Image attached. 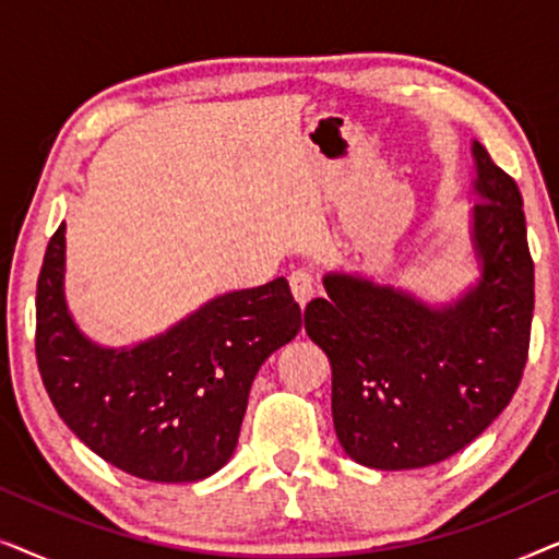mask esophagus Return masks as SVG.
<instances>
[{
  "label": "esophagus",
  "instance_id": "1",
  "mask_svg": "<svg viewBox=\"0 0 559 559\" xmlns=\"http://www.w3.org/2000/svg\"><path fill=\"white\" fill-rule=\"evenodd\" d=\"M289 289H293L295 300L300 305H308L310 297L318 293V285H316V277L308 270H297L289 274Z\"/></svg>",
  "mask_w": 559,
  "mask_h": 559
}]
</instances>
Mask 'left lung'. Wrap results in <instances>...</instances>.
Returning <instances> with one entry per match:
<instances>
[{"mask_svg": "<svg viewBox=\"0 0 559 559\" xmlns=\"http://www.w3.org/2000/svg\"><path fill=\"white\" fill-rule=\"evenodd\" d=\"M480 280L430 308L389 285L331 272L328 297L305 308V331L333 371V425L356 463L409 471L440 463L507 409L530 354L534 262L522 193L473 142Z\"/></svg>", "mask_w": 559, "mask_h": 559, "instance_id": "obj_1", "label": "left lung"}]
</instances>
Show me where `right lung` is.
I'll return each instance as SVG.
<instances>
[{
  "label": "right lung",
  "instance_id": "add662e5",
  "mask_svg": "<svg viewBox=\"0 0 559 559\" xmlns=\"http://www.w3.org/2000/svg\"><path fill=\"white\" fill-rule=\"evenodd\" d=\"M66 224L45 251L35 354L52 407L106 463L157 484L209 478L234 455L259 366L302 325L285 277L213 297L170 331L104 348L63 295Z\"/></svg>",
  "mask_w": 559,
  "mask_h": 559
}]
</instances>
